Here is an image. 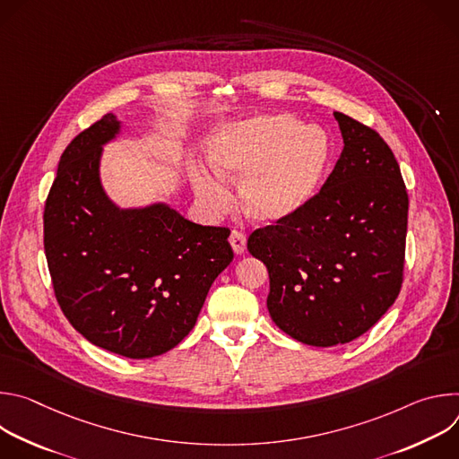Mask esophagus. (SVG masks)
Returning a JSON list of instances; mask_svg holds the SVG:
<instances>
[{
	"label": "esophagus",
	"mask_w": 459,
	"mask_h": 459,
	"mask_svg": "<svg viewBox=\"0 0 459 459\" xmlns=\"http://www.w3.org/2000/svg\"><path fill=\"white\" fill-rule=\"evenodd\" d=\"M229 243H230V247H232L234 254H243L245 248H247V238H245V234H241V232H238V230H232V232H230Z\"/></svg>",
	"instance_id": "34e87169"
}]
</instances>
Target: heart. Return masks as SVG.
Segmentation results:
<instances>
[{
    "label": "heart",
    "instance_id": "obj_1",
    "mask_svg": "<svg viewBox=\"0 0 459 459\" xmlns=\"http://www.w3.org/2000/svg\"><path fill=\"white\" fill-rule=\"evenodd\" d=\"M214 172L192 165L195 198L212 214L230 207L227 181H238V204L259 225L299 216L319 194L333 163V142L317 125L287 112L227 123L209 143Z\"/></svg>",
    "mask_w": 459,
    "mask_h": 459
}]
</instances>
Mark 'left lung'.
Listing matches in <instances>:
<instances>
[{
    "instance_id": "obj_1",
    "label": "left lung",
    "mask_w": 459,
    "mask_h": 459,
    "mask_svg": "<svg viewBox=\"0 0 459 459\" xmlns=\"http://www.w3.org/2000/svg\"><path fill=\"white\" fill-rule=\"evenodd\" d=\"M334 117L343 151L316 200L247 241L269 271L273 321L312 347L365 334L396 301L405 264L409 195L400 165L376 130Z\"/></svg>"
}]
</instances>
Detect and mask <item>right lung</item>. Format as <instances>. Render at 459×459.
I'll use <instances>...</instances> for the list:
<instances>
[{
    "mask_svg": "<svg viewBox=\"0 0 459 459\" xmlns=\"http://www.w3.org/2000/svg\"><path fill=\"white\" fill-rule=\"evenodd\" d=\"M121 133L105 114L59 158L43 214L56 299L74 329L108 352L145 359L195 325L234 257L229 229L204 227L167 204L119 209L103 188V145Z\"/></svg>",
    "mask_w": 459,
    "mask_h": 459,
    "instance_id": "add662e5",
    "label": "right lung"
}]
</instances>
